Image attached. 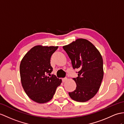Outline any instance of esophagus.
I'll list each match as a JSON object with an SVG mask.
<instances>
[{"mask_svg":"<svg viewBox=\"0 0 124 124\" xmlns=\"http://www.w3.org/2000/svg\"><path fill=\"white\" fill-rule=\"evenodd\" d=\"M62 82H63V83H65V82H66V81L67 80V78H62Z\"/></svg>","mask_w":124,"mask_h":124,"instance_id":"esophagus-1","label":"esophagus"}]
</instances>
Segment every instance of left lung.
Wrapping results in <instances>:
<instances>
[{
  "mask_svg": "<svg viewBox=\"0 0 124 124\" xmlns=\"http://www.w3.org/2000/svg\"><path fill=\"white\" fill-rule=\"evenodd\" d=\"M71 61L74 69H78L76 84L70 97L78 102L90 100L97 93L104 76L103 60L99 50L89 41L78 38L62 47Z\"/></svg>",
  "mask_w": 124,
  "mask_h": 124,
  "instance_id": "1",
  "label": "left lung"
}]
</instances>
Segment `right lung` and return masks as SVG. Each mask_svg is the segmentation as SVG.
I'll return each instance as SVG.
<instances>
[{"label": "right lung", "instance_id": "right-lung-1", "mask_svg": "<svg viewBox=\"0 0 124 124\" xmlns=\"http://www.w3.org/2000/svg\"><path fill=\"white\" fill-rule=\"evenodd\" d=\"M58 46L37 45L23 56L20 64L22 85L27 96L39 104L50 101L62 79L50 73V58ZM49 76L48 77L47 75Z\"/></svg>", "mask_w": 124, "mask_h": 124}]
</instances>
